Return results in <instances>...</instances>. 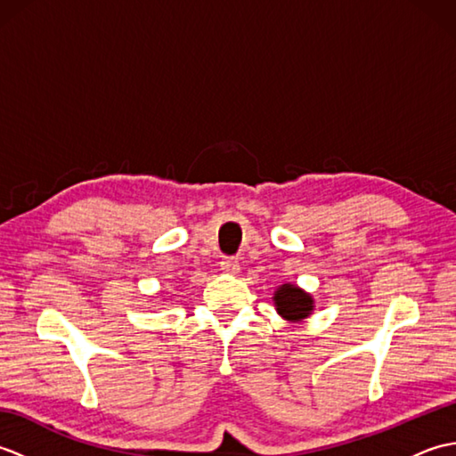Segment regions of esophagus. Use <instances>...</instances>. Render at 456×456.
<instances>
[{
  "label": "esophagus",
  "instance_id": "1",
  "mask_svg": "<svg viewBox=\"0 0 456 456\" xmlns=\"http://www.w3.org/2000/svg\"><path fill=\"white\" fill-rule=\"evenodd\" d=\"M239 260L235 256H225L221 260V270L227 274H237L239 273Z\"/></svg>",
  "mask_w": 456,
  "mask_h": 456
}]
</instances>
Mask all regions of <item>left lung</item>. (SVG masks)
<instances>
[{"label": "left lung", "mask_w": 456, "mask_h": 456, "mask_svg": "<svg viewBox=\"0 0 456 456\" xmlns=\"http://www.w3.org/2000/svg\"><path fill=\"white\" fill-rule=\"evenodd\" d=\"M274 304L278 314L286 319H304L314 309V299L292 284H284L278 289Z\"/></svg>", "instance_id": "obj_1"}]
</instances>
